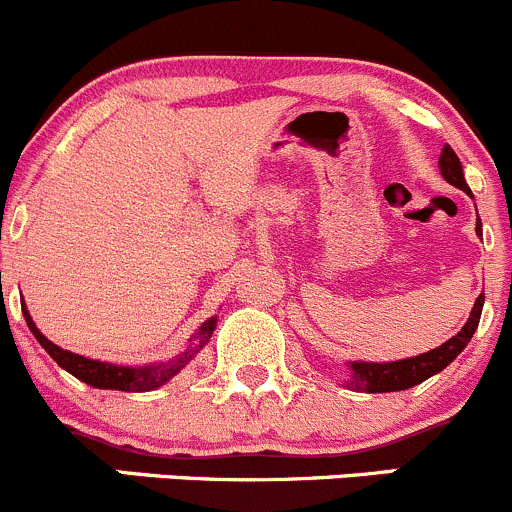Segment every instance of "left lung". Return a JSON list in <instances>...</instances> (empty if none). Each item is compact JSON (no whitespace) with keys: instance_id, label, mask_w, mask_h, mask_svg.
<instances>
[{"instance_id":"8db88e82","label":"left lung","mask_w":512,"mask_h":512,"mask_svg":"<svg viewBox=\"0 0 512 512\" xmlns=\"http://www.w3.org/2000/svg\"><path fill=\"white\" fill-rule=\"evenodd\" d=\"M441 173L443 178L448 180L451 185L461 188L463 193H468L473 198L471 188L463 180V165L458 160L456 153H453L451 146H443L441 151ZM476 232L480 235V220ZM483 302L485 297L480 294L473 304V312L468 317V322L463 324L461 332L456 337L448 339L446 344H441L438 349H431L426 354L411 356V359H401V361H389V364H369V361H354L352 364V379H349L347 386H352L356 391H366V394H386V391H404L411 389V386L421 384L426 381L428 376L438 374L441 369H446L458 354L466 349V344L471 342L473 332L478 329L480 322V312H483Z\"/></svg>"}]
</instances>
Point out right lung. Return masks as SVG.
<instances>
[{"mask_svg":"<svg viewBox=\"0 0 512 512\" xmlns=\"http://www.w3.org/2000/svg\"><path fill=\"white\" fill-rule=\"evenodd\" d=\"M24 312V319H27L29 329L34 332V337L39 339L41 347L49 352L51 359L56 361V364L61 366V369H66L69 374H74L76 379H81L84 384L89 386H96V389H116V391H151V389H158V386H163L165 381L170 379V376L178 374L180 369H183L185 364H188L190 359H193L195 354L203 349V344L208 342L210 334H213L215 329V322L218 319L210 317L208 322L200 327L198 332V344H193V347L188 349V352H183L178 356V359L173 361H163V364H151V366H141V369H133V366H116V364H103V361H94V359H86V356H79V354H71L66 352V349L56 347L54 342H49V339L44 337V334L36 329V324L32 322V317H29L27 307H22Z\"/></svg>","mask_w":512,"mask_h":512,"instance_id":"1","label":"right lung"}]
</instances>
